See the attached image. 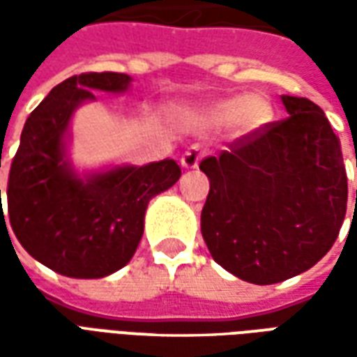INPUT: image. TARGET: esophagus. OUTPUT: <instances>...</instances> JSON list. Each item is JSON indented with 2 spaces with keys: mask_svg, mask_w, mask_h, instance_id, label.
I'll return each instance as SVG.
<instances>
[{
  "mask_svg": "<svg viewBox=\"0 0 357 357\" xmlns=\"http://www.w3.org/2000/svg\"><path fill=\"white\" fill-rule=\"evenodd\" d=\"M204 156V151H202L199 145H193V147H189L181 155V166L183 168H197L199 162H201V158Z\"/></svg>",
  "mask_w": 357,
  "mask_h": 357,
  "instance_id": "1",
  "label": "esophagus"
}]
</instances>
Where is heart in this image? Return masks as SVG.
<instances>
[{"instance_id":"1","label":"heart","mask_w":357,"mask_h":357,"mask_svg":"<svg viewBox=\"0 0 357 357\" xmlns=\"http://www.w3.org/2000/svg\"><path fill=\"white\" fill-rule=\"evenodd\" d=\"M201 118L210 128H227L237 124L241 132L250 133L268 124L271 118V107L260 95L231 97L208 107Z\"/></svg>"}]
</instances>
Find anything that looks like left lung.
I'll return each mask as SVG.
<instances>
[{"instance_id":"obj_1","label":"left lung","mask_w":357,"mask_h":357,"mask_svg":"<svg viewBox=\"0 0 357 357\" xmlns=\"http://www.w3.org/2000/svg\"><path fill=\"white\" fill-rule=\"evenodd\" d=\"M281 99L289 116L199 164L210 179L201 214L204 243L222 268L255 284L315 266L346 216L348 179L329 120L306 97Z\"/></svg>"}]
</instances>
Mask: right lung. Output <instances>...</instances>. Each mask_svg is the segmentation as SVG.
<instances>
[{
	"label": "right lung",
	"mask_w": 357,
	"mask_h": 357,
	"mask_svg": "<svg viewBox=\"0 0 357 357\" xmlns=\"http://www.w3.org/2000/svg\"><path fill=\"white\" fill-rule=\"evenodd\" d=\"M130 80L120 73L70 76L30 112L20 133L7 181L9 222L28 255L61 275L99 279L124 268L139 245L149 201L181 176L178 162L160 160L84 181L63 160L74 109L95 99L91 89L118 93ZM0 210L5 224L1 189Z\"/></svg>",
	"instance_id": "obj_1"
}]
</instances>
